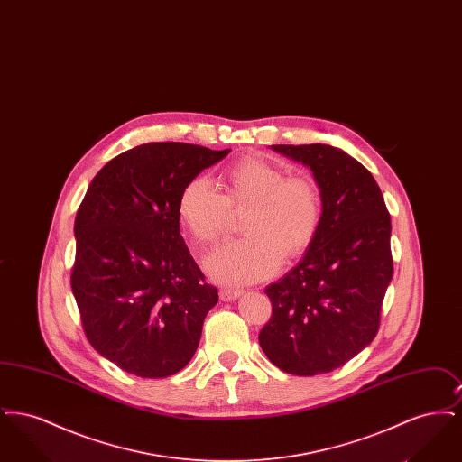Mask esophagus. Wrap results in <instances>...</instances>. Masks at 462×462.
<instances>
[{
  "label": "esophagus",
  "instance_id": "esophagus-1",
  "mask_svg": "<svg viewBox=\"0 0 462 462\" xmlns=\"http://www.w3.org/2000/svg\"><path fill=\"white\" fill-rule=\"evenodd\" d=\"M241 296V291L239 289H220V300L221 301H234Z\"/></svg>",
  "mask_w": 462,
  "mask_h": 462
}]
</instances>
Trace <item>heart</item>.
Instances as JSON below:
<instances>
[{"mask_svg": "<svg viewBox=\"0 0 462 462\" xmlns=\"http://www.w3.org/2000/svg\"><path fill=\"white\" fill-rule=\"evenodd\" d=\"M223 194L206 178L190 180L178 199V218L200 245L223 241L242 217L245 239L206 260V272L223 284H251L270 277L281 262L300 260L322 221V196L308 176H287L258 155L244 157L221 176Z\"/></svg>", "mask_w": 462, "mask_h": 462, "instance_id": "1", "label": "heart"}]
</instances>
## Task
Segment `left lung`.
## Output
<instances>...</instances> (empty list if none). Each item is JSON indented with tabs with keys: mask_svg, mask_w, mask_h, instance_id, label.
Segmentation results:
<instances>
[{
	"mask_svg": "<svg viewBox=\"0 0 462 462\" xmlns=\"http://www.w3.org/2000/svg\"><path fill=\"white\" fill-rule=\"evenodd\" d=\"M272 149L311 170L322 221L303 260L264 289L272 317L260 330V346L284 373H330L379 330L393 277L390 213L371 171L352 155L322 143Z\"/></svg>",
	"mask_w": 462,
	"mask_h": 462,
	"instance_id": "8db88e82",
	"label": "left lung"
}]
</instances>
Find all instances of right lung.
Returning <instances> with one entry per match:
<instances>
[{"mask_svg": "<svg viewBox=\"0 0 462 462\" xmlns=\"http://www.w3.org/2000/svg\"><path fill=\"white\" fill-rule=\"evenodd\" d=\"M228 152L151 142L110 159L89 183L70 287L89 345L125 373L168 377L198 350L218 289L180 236L178 199Z\"/></svg>", "mask_w": 462, "mask_h": 462, "instance_id": "add662e5", "label": "right lung"}]
</instances>
